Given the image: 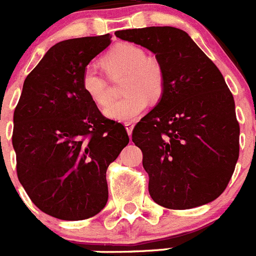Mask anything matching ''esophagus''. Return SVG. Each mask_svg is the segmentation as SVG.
Returning a JSON list of instances; mask_svg holds the SVG:
<instances>
[{"label": "esophagus", "instance_id": "34e87169", "mask_svg": "<svg viewBox=\"0 0 256 256\" xmlns=\"http://www.w3.org/2000/svg\"><path fill=\"white\" fill-rule=\"evenodd\" d=\"M124 126H126V133L128 134H132V130H133V126H134V124L132 123V122H126L124 123Z\"/></svg>", "mask_w": 256, "mask_h": 256}]
</instances>
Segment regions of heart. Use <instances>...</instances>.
<instances>
[{
	"mask_svg": "<svg viewBox=\"0 0 256 256\" xmlns=\"http://www.w3.org/2000/svg\"><path fill=\"white\" fill-rule=\"evenodd\" d=\"M108 74L123 70V92L120 100L112 101L104 110V114L116 122L134 120L146 110L148 100L158 101L164 94L165 76L162 64L152 58H146V52L137 44H118L108 50L101 58ZM80 86L97 105H105L108 101V87L106 79L94 66H87L80 78Z\"/></svg>",
	"mask_w": 256,
	"mask_h": 256,
	"instance_id": "heart-1",
	"label": "heart"
}]
</instances>
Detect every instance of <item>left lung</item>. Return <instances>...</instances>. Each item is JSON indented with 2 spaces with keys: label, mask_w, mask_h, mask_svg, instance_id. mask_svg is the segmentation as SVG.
<instances>
[{
  "label": "left lung",
  "mask_w": 256,
  "mask_h": 256,
  "mask_svg": "<svg viewBox=\"0 0 256 256\" xmlns=\"http://www.w3.org/2000/svg\"><path fill=\"white\" fill-rule=\"evenodd\" d=\"M115 36L152 52L164 70V94L132 134L144 154L150 196L168 209L212 202L227 187L240 151L224 78L182 29L146 26Z\"/></svg>",
  "instance_id": "obj_1"
}]
</instances>
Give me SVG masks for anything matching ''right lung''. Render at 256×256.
<instances>
[{"mask_svg": "<svg viewBox=\"0 0 256 256\" xmlns=\"http://www.w3.org/2000/svg\"><path fill=\"white\" fill-rule=\"evenodd\" d=\"M110 44L104 34L52 46L24 80L14 112L18 178L38 209L62 220L105 208L106 170L130 142L123 124L106 119L80 86Z\"/></svg>", "mask_w": 256, "mask_h": 256, "instance_id": "right-lung-1", "label": "right lung"}]
</instances>
